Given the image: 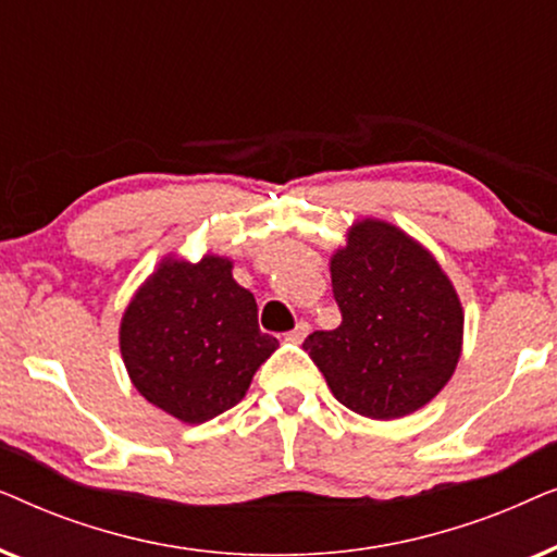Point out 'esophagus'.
I'll return each mask as SVG.
<instances>
[{"label": "esophagus", "instance_id": "1", "mask_svg": "<svg viewBox=\"0 0 557 557\" xmlns=\"http://www.w3.org/2000/svg\"><path fill=\"white\" fill-rule=\"evenodd\" d=\"M309 332H311L309 322H296L294 330L286 334V339H292V342H304V339H307V334H309Z\"/></svg>", "mask_w": 557, "mask_h": 557}]
</instances>
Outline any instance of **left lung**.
I'll return each mask as SVG.
<instances>
[{
    "instance_id": "left-lung-1",
    "label": "left lung",
    "mask_w": 557,
    "mask_h": 557,
    "mask_svg": "<svg viewBox=\"0 0 557 557\" xmlns=\"http://www.w3.org/2000/svg\"><path fill=\"white\" fill-rule=\"evenodd\" d=\"M342 324L304 339L342 406L391 421L423 408L451 380L463 311L451 281L421 243L383 220H362L332 256Z\"/></svg>"
}]
</instances>
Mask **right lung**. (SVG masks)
<instances>
[{
  "instance_id": "1",
  "label": "right lung",
  "mask_w": 557,
  "mask_h": 557,
  "mask_svg": "<svg viewBox=\"0 0 557 557\" xmlns=\"http://www.w3.org/2000/svg\"><path fill=\"white\" fill-rule=\"evenodd\" d=\"M231 271L220 256L164 258L121 319V357L134 387L182 423H205L240 403L278 347L258 326L253 294Z\"/></svg>"
}]
</instances>
